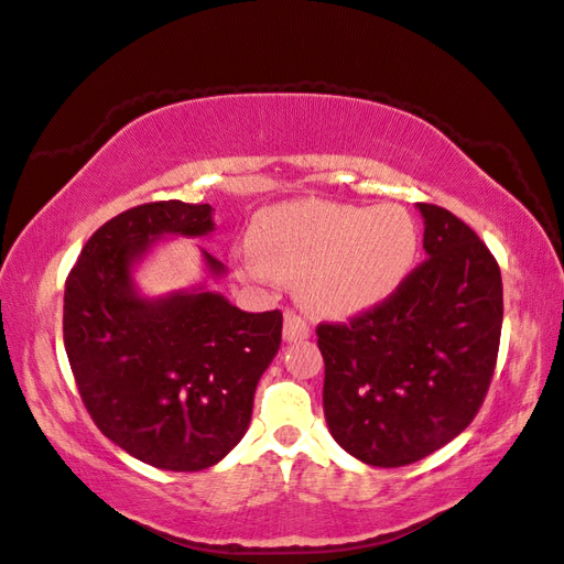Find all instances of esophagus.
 Wrapping results in <instances>:
<instances>
[{
  "mask_svg": "<svg viewBox=\"0 0 564 564\" xmlns=\"http://www.w3.org/2000/svg\"><path fill=\"white\" fill-rule=\"evenodd\" d=\"M310 337V325L301 317L295 315L293 310H289L283 317V339L293 344V341H303Z\"/></svg>",
  "mask_w": 564,
  "mask_h": 564,
  "instance_id": "34e87169",
  "label": "esophagus"
}]
</instances>
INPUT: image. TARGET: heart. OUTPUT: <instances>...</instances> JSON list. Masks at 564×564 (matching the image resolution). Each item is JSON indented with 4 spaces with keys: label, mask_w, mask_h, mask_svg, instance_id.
<instances>
[{
    "label": "heart",
    "mask_w": 564,
    "mask_h": 564,
    "mask_svg": "<svg viewBox=\"0 0 564 564\" xmlns=\"http://www.w3.org/2000/svg\"><path fill=\"white\" fill-rule=\"evenodd\" d=\"M242 251L245 269L263 281L297 283L319 315L351 317L386 303L416 259L412 215L392 203L376 208L295 200L263 210Z\"/></svg>",
    "instance_id": "b5f03b06"
}]
</instances>
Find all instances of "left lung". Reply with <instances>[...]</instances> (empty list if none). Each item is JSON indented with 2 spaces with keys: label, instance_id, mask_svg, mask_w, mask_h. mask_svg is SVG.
I'll use <instances>...</instances> for the list:
<instances>
[{
  "label": "left lung",
  "instance_id": "1",
  "mask_svg": "<svg viewBox=\"0 0 564 564\" xmlns=\"http://www.w3.org/2000/svg\"><path fill=\"white\" fill-rule=\"evenodd\" d=\"M426 261L349 325H319L329 434L354 458L400 467L473 422L495 373L505 297L495 257L446 208L416 203Z\"/></svg>",
  "mask_w": 564,
  "mask_h": 564
}]
</instances>
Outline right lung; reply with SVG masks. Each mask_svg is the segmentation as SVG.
Masks as SVG:
<instances>
[{
  "label": "right lung",
  "instance_id": "obj_1",
  "mask_svg": "<svg viewBox=\"0 0 564 564\" xmlns=\"http://www.w3.org/2000/svg\"><path fill=\"white\" fill-rule=\"evenodd\" d=\"M213 230L208 203H142L89 237L65 283V351L84 406L106 438L160 470H206L242 441L281 346L279 310L245 313L208 283L140 293L135 269L158 242ZM200 254L210 279L225 275Z\"/></svg>",
  "mask_w": 564,
  "mask_h": 564
}]
</instances>
